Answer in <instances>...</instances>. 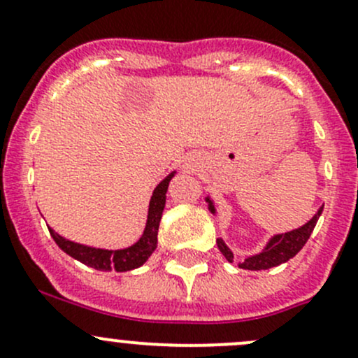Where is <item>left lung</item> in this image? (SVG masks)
I'll return each instance as SVG.
<instances>
[{
	"mask_svg": "<svg viewBox=\"0 0 358 358\" xmlns=\"http://www.w3.org/2000/svg\"><path fill=\"white\" fill-rule=\"evenodd\" d=\"M206 202H208L209 211L215 215L216 208H215V202L211 201V197H206ZM322 209L324 206H320L319 211L312 216V220H308V222H306L303 227H299V229H294L286 234H277V236L270 237V241L266 243V246L263 248L262 251L256 252V255L246 256L244 259H236L232 249L227 246L223 239H216V244H218V249L222 251V255L225 256L227 262L230 263L239 262V268L268 270L272 268V266L280 265V263H286L287 259L294 258V256L301 251V248L305 246L306 241H308L310 236H312L313 229H315L317 225V220H319V216L322 215Z\"/></svg>",
	"mask_w": 358,
	"mask_h": 358,
	"instance_id": "obj_1",
	"label": "left lung"
}]
</instances>
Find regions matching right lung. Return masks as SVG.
<instances>
[{
	"instance_id": "1",
	"label": "right lung",
	"mask_w": 358,
	"mask_h": 358,
	"mask_svg": "<svg viewBox=\"0 0 358 358\" xmlns=\"http://www.w3.org/2000/svg\"><path fill=\"white\" fill-rule=\"evenodd\" d=\"M175 173L176 171L169 173L156 189H154L152 197H150L149 202V215H147L145 230H143L142 237L133 246L124 249H100L85 246V244L72 243V241L66 239V237L59 236L55 230L48 227L53 241L69 256H72L78 262L85 263V265L92 266V268L102 270V272H110V270H115V272H128V270L138 268V266H142L150 258V255L157 248L159 222H161L162 211H164L168 185L173 176H175Z\"/></svg>"
}]
</instances>
